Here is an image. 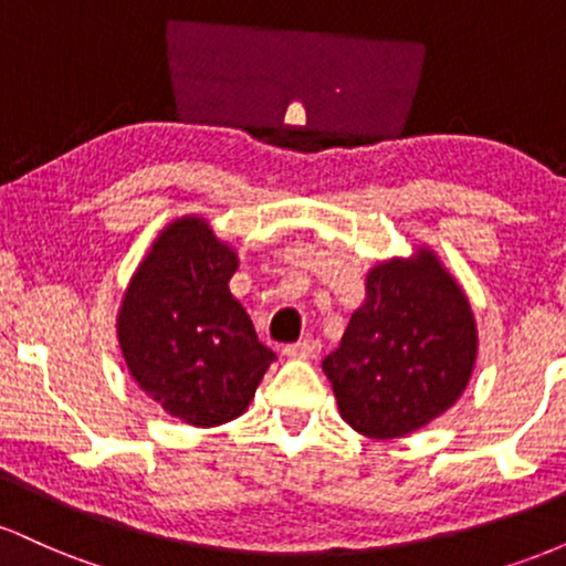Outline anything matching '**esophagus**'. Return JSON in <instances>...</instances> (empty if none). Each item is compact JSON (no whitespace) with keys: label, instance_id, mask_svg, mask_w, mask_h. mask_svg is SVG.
I'll return each instance as SVG.
<instances>
[{"label":"esophagus","instance_id":"34e87169","mask_svg":"<svg viewBox=\"0 0 566 566\" xmlns=\"http://www.w3.org/2000/svg\"><path fill=\"white\" fill-rule=\"evenodd\" d=\"M319 350H322V343L314 340V337H305V340H297V343H290V346H284V354L292 356V359H314Z\"/></svg>","mask_w":566,"mask_h":566}]
</instances>
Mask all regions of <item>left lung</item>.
Wrapping results in <instances>:
<instances>
[{
    "mask_svg": "<svg viewBox=\"0 0 566 566\" xmlns=\"http://www.w3.org/2000/svg\"><path fill=\"white\" fill-rule=\"evenodd\" d=\"M476 324L431 252L369 271L367 301L322 361L343 420L373 439L418 431L463 394Z\"/></svg>",
    "mask_w": 566,
    "mask_h": 566,
    "instance_id": "obj_1",
    "label": "left lung"
}]
</instances>
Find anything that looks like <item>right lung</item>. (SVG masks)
Masks as SVG:
<instances>
[{
    "label": "right lung",
    "instance_id": "right-lung-1",
    "mask_svg": "<svg viewBox=\"0 0 566 566\" xmlns=\"http://www.w3.org/2000/svg\"><path fill=\"white\" fill-rule=\"evenodd\" d=\"M233 271L237 255L205 220H175L140 263L119 311L133 378L191 426L239 418L276 359L231 295Z\"/></svg>",
    "mask_w": 566,
    "mask_h": 566
}]
</instances>
